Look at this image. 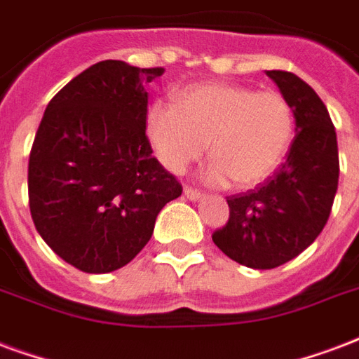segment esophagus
Here are the masks:
<instances>
[{
  "label": "esophagus",
  "mask_w": 359,
  "mask_h": 359,
  "mask_svg": "<svg viewBox=\"0 0 359 359\" xmlns=\"http://www.w3.org/2000/svg\"><path fill=\"white\" fill-rule=\"evenodd\" d=\"M183 195L187 196V198H189V201H201L202 196V193L198 189H193V187H185V189H183Z\"/></svg>",
  "instance_id": "obj_1"
}]
</instances>
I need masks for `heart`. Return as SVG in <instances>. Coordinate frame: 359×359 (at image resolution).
Returning <instances> with one entry per match:
<instances>
[{
	"label": "heart",
	"instance_id": "heart-1",
	"mask_svg": "<svg viewBox=\"0 0 359 359\" xmlns=\"http://www.w3.org/2000/svg\"><path fill=\"white\" fill-rule=\"evenodd\" d=\"M145 134L170 172L183 174L210 144L214 161L204 180L250 189L284 163L295 136V115L276 90L204 83L182 90L176 104L155 102L145 115Z\"/></svg>",
	"mask_w": 359,
	"mask_h": 359
}]
</instances>
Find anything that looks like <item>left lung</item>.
<instances>
[{"label":"left lung","mask_w":359,"mask_h":359,"mask_svg":"<svg viewBox=\"0 0 359 359\" xmlns=\"http://www.w3.org/2000/svg\"><path fill=\"white\" fill-rule=\"evenodd\" d=\"M292 104L295 138L285 163L259 187L227 196L229 221L212 234L227 257L274 269L297 257L327 223L339 185L335 126L314 88L295 74L266 72Z\"/></svg>","instance_id":"left-lung-1"}]
</instances>
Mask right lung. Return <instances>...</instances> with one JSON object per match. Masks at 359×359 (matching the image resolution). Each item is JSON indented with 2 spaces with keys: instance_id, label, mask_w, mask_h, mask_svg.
Returning a JSON list of instances; mask_svg holds the SVG:
<instances>
[{
  "instance_id": "add662e5",
  "label": "right lung",
  "mask_w": 359,
  "mask_h": 359,
  "mask_svg": "<svg viewBox=\"0 0 359 359\" xmlns=\"http://www.w3.org/2000/svg\"><path fill=\"white\" fill-rule=\"evenodd\" d=\"M163 74L98 62L45 109L29 153V212L48 248L79 271L104 274L130 263L164 204L182 195L145 136V85Z\"/></svg>"
}]
</instances>
